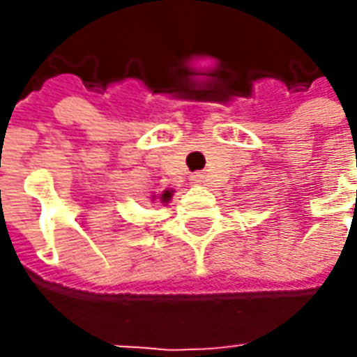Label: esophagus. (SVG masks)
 I'll return each instance as SVG.
<instances>
[{
  "mask_svg": "<svg viewBox=\"0 0 357 357\" xmlns=\"http://www.w3.org/2000/svg\"><path fill=\"white\" fill-rule=\"evenodd\" d=\"M192 181H195V183H202V174H200V172H195V174H192Z\"/></svg>",
  "mask_w": 357,
  "mask_h": 357,
  "instance_id": "34e87169",
  "label": "esophagus"
}]
</instances>
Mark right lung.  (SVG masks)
<instances>
[{"label":"right lung","instance_id":"add662e5","mask_svg":"<svg viewBox=\"0 0 357 357\" xmlns=\"http://www.w3.org/2000/svg\"><path fill=\"white\" fill-rule=\"evenodd\" d=\"M160 199H162V202H167V200L171 199V190H165V192H162V197H160Z\"/></svg>","mask_w":357,"mask_h":357}]
</instances>
